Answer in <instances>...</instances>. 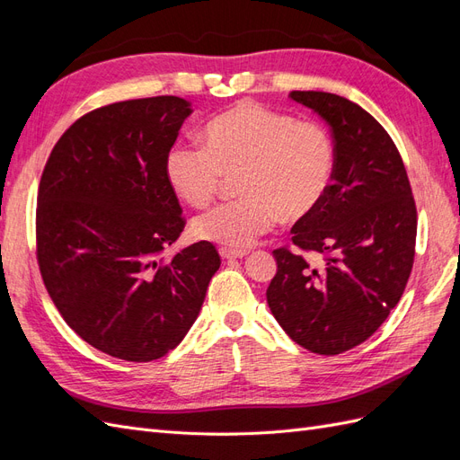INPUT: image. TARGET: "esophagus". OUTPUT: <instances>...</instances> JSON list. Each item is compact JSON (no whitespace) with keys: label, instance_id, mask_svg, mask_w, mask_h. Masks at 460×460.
Segmentation results:
<instances>
[{"label":"esophagus","instance_id":"esophagus-1","mask_svg":"<svg viewBox=\"0 0 460 460\" xmlns=\"http://www.w3.org/2000/svg\"><path fill=\"white\" fill-rule=\"evenodd\" d=\"M218 253H220L222 259H242V257L247 255L245 249H243V252H238V249H226V247H222Z\"/></svg>","mask_w":460,"mask_h":460}]
</instances>
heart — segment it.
<instances>
[{
	"instance_id": "1",
	"label": "heart",
	"mask_w": 460,
	"mask_h": 460,
	"mask_svg": "<svg viewBox=\"0 0 460 460\" xmlns=\"http://www.w3.org/2000/svg\"><path fill=\"white\" fill-rule=\"evenodd\" d=\"M205 146L176 144L164 161L169 184L186 203L203 207L225 176L238 174L242 199L193 220L196 238L243 252L276 217L296 222L323 201L333 176V146L324 128L243 102L207 122Z\"/></svg>"
}]
</instances>
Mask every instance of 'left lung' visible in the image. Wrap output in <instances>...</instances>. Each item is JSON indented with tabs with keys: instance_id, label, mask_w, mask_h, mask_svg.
Wrapping results in <instances>:
<instances>
[{
	"instance_id": "8db88e82",
	"label": "left lung",
	"mask_w": 460,
	"mask_h": 460,
	"mask_svg": "<svg viewBox=\"0 0 460 460\" xmlns=\"http://www.w3.org/2000/svg\"><path fill=\"white\" fill-rule=\"evenodd\" d=\"M333 137L332 184L296 222L291 242L323 257L276 249L267 303L288 336L318 355L368 340L399 303L414 261L416 207L392 137L367 111L328 92H291Z\"/></svg>"
}]
</instances>
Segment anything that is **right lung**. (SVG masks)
<instances>
[{"label": "right lung", "instance_id": "obj_1", "mask_svg": "<svg viewBox=\"0 0 460 460\" xmlns=\"http://www.w3.org/2000/svg\"><path fill=\"white\" fill-rule=\"evenodd\" d=\"M191 103L144 97L95 109L55 144L40 180L38 262L65 323L132 363L184 340L220 257L213 243L161 255L184 230L164 172Z\"/></svg>", "mask_w": 460, "mask_h": 460}]
</instances>
